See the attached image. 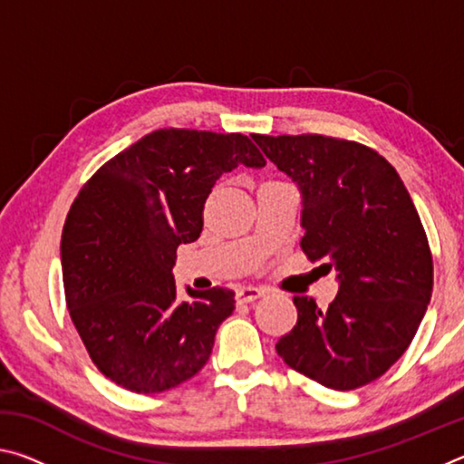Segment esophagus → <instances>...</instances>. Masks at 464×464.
<instances>
[{
	"label": "esophagus",
	"mask_w": 464,
	"mask_h": 464,
	"mask_svg": "<svg viewBox=\"0 0 464 464\" xmlns=\"http://www.w3.org/2000/svg\"><path fill=\"white\" fill-rule=\"evenodd\" d=\"M264 295V290L262 288H256V286H243V288H239L237 290V301L239 303H254V301H257V298H260Z\"/></svg>",
	"instance_id": "34e87169"
}]
</instances>
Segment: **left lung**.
<instances>
[{"instance_id":"left-lung-1","label":"left lung","mask_w":464,"mask_h":464,"mask_svg":"<svg viewBox=\"0 0 464 464\" xmlns=\"http://www.w3.org/2000/svg\"><path fill=\"white\" fill-rule=\"evenodd\" d=\"M254 139L301 188L304 256L340 278L324 311L313 298H293L298 319L278 340V356L327 389L364 387L410 348L434 286L430 243L411 196L395 168L356 140Z\"/></svg>"}]
</instances>
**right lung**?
Returning a JSON list of instances; mask_svg holds the SVG:
<instances>
[{
	"label": "right lung",
	"mask_w": 464,
	"mask_h": 464,
	"mask_svg": "<svg viewBox=\"0 0 464 464\" xmlns=\"http://www.w3.org/2000/svg\"><path fill=\"white\" fill-rule=\"evenodd\" d=\"M266 166L241 132L160 129L106 161L77 194L61 235L69 315L98 371L132 392H161L200 371L229 288L176 296L179 243L200 237L204 202L237 166Z\"/></svg>",
	"instance_id": "obj_1"
}]
</instances>
